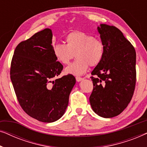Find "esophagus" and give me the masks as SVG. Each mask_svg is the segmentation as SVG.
<instances>
[{
  "label": "esophagus",
  "instance_id": "esophagus-1",
  "mask_svg": "<svg viewBox=\"0 0 147 147\" xmlns=\"http://www.w3.org/2000/svg\"><path fill=\"white\" fill-rule=\"evenodd\" d=\"M76 81H77V82H80V81H82V80H84V78H80V77H76Z\"/></svg>",
  "mask_w": 147,
  "mask_h": 147
}]
</instances>
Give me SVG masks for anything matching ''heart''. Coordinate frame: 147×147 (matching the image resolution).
Segmentation results:
<instances>
[{
    "mask_svg": "<svg viewBox=\"0 0 147 147\" xmlns=\"http://www.w3.org/2000/svg\"><path fill=\"white\" fill-rule=\"evenodd\" d=\"M66 45L57 43L53 48V54L58 61L67 65L73 58L77 59L68 66L65 72L81 76L88 67L96 66L103 59L105 45L101 39L93 35L81 31H74L65 37Z\"/></svg>",
    "mask_w": 147,
    "mask_h": 147,
    "instance_id": "b5f03b06",
    "label": "heart"
}]
</instances>
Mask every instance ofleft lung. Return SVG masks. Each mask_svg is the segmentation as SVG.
Here are the masks:
<instances>
[{"label":"left lung","instance_id":"1","mask_svg":"<svg viewBox=\"0 0 147 147\" xmlns=\"http://www.w3.org/2000/svg\"><path fill=\"white\" fill-rule=\"evenodd\" d=\"M105 45L102 61L92 72V110L103 118L120 114L133 96L136 84V51L118 28L101 24L98 27Z\"/></svg>","mask_w":147,"mask_h":147}]
</instances>
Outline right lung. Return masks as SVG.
Returning <instances> with one entry per match:
<instances>
[{
  "label": "right lung",
  "instance_id": "right-lung-1",
  "mask_svg": "<svg viewBox=\"0 0 147 147\" xmlns=\"http://www.w3.org/2000/svg\"><path fill=\"white\" fill-rule=\"evenodd\" d=\"M53 34L45 29L20 43L11 61V80L19 103L31 117L53 122L65 113L76 84L71 74L61 78L63 66L53 51Z\"/></svg>",
  "mask_w": 147,
  "mask_h": 147
}]
</instances>
